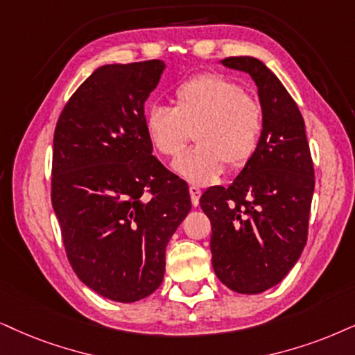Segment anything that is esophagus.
Returning a JSON list of instances; mask_svg holds the SVG:
<instances>
[{
    "mask_svg": "<svg viewBox=\"0 0 355 355\" xmlns=\"http://www.w3.org/2000/svg\"><path fill=\"white\" fill-rule=\"evenodd\" d=\"M188 190H190V196H191L193 206H198L200 196H201V190H200L198 187H195V185H191L190 188H188Z\"/></svg>",
    "mask_w": 355,
    "mask_h": 355,
    "instance_id": "34e87169",
    "label": "esophagus"
}]
</instances>
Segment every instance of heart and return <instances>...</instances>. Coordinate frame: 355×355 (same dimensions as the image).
Returning <instances> with one entry per match:
<instances>
[{
    "mask_svg": "<svg viewBox=\"0 0 355 355\" xmlns=\"http://www.w3.org/2000/svg\"><path fill=\"white\" fill-rule=\"evenodd\" d=\"M152 147L165 157L180 154L195 132V146L173 162L187 182L208 185L230 164L241 168L259 149L263 110L234 80L219 73L196 75L177 85L173 107L154 105L144 114Z\"/></svg>",
    "mask_w": 355,
    "mask_h": 355,
    "instance_id": "b5f03b06",
    "label": "heart"
}]
</instances>
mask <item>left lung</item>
Wrapping results in <instances>:
<instances>
[{
    "label": "left lung",
    "mask_w": 355,
    "mask_h": 355,
    "mask_svg": "<svg viewBox=\"0 0 355 355\" xmlns=\"http://www.w3.org/2000/svg\"><path fill=\"white\" fill-rule=\"evenodd\" d=\"M249 73L263 110L259 149L227 188L211 187L200 206L211 221V262L227 288L262 293L284 280L303 252L315 191V168L297 103L254 57H227Z\"/></svg>",
    "instance_id": "left-lung-1"
}]
</instances>
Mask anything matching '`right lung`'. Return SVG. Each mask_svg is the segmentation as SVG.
<instances>
[{
  "label": "right lung",
  "instance_id": "obj_1",
  "mask_svg": "<svg viewBox=\"0 0 355 355\" xmlns=\"http://www.w3.org/2000/svg\"><path fill=\"white\" fill-rule=\"evenodd\" d=\"M162 60L103 65L57 121L52 206L70 266L98 295L132 303L159 288L165 248L190 213L187 182L152 155L144 103Z\"/></svg>",
  "mask_w": 355,
  "mask_h": 355
}]
</instances>
